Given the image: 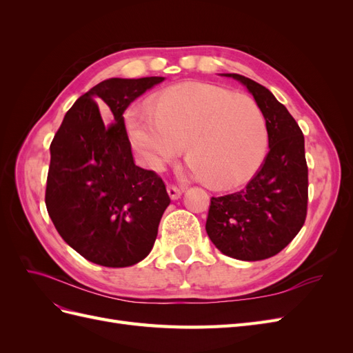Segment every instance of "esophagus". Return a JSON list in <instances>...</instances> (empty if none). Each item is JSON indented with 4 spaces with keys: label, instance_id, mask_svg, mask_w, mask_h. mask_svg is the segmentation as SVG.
Masks as SVG:
<instances>
[{
    "label": "esophagus",
    "instance_id": "esophagus-1",
    "mask_svg": "<svg viewBox=\"0 0 353 353\" xmlns=\"http://www.w3.org/2000/svg\"><path fill=\"white\" fill-rule=\"evenodd\" d=\"M168 194L170 197V200H178L181 197V194H183V190L175 187V185H168Z\"/></svg>",
    "mask_w": 353,
    "mask_h": 353
}]
</instances>
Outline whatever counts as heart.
<instances>
[{"instance_id":"heart-1","label":"heart","mask_w":353,"mask_h":353,"mask_svg":"<svg viewBox=\"0 0 353 353\" xmlns=\"http://www.w3.org/2000/svg\"><path fill=\"white\" fill-rule=\"evenodd\" d=\"M125 125L144 166L162 170L185 145L193 174L213 190L245 183L268 150V125L261 105L212 83L168 87L150 100L148 112H128Z\"/></svg>"}]
</instances>
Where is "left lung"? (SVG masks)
<instances>
[{"label":"left lung","mask_w":353,"mask_h":353,"mask_svg":"<svg viewBox=\"0 0 353 353\" xmlns=\"http://www.w3.org/2000/svg\"><path fill=\"white\" fill-rule=\"evenodd\" d=\"M222 74L241 82L261 105L268 125L270 152L245 188L210 199L206 232L230 258L268 259L297 236L306 219L305 138L285 105L268 88L239 73Z\"/></svg>","instance_id":"obj_1"}]
</instances>
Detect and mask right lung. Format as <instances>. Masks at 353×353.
<instances>
[{
	"label": "right lung",
	"instance_id": "right-lung-1",
	"mask_svg": "<svg viewBox=\"0 0 353 353\" xmlns=\"http://www.w3.org/2000/svg\"><path fill=\"white\" fill-rule=\"evenodd\" d=\"M162 77L110 78L74 101L50 145L46 205L56 230L85 259L125 268L152 252L170 199L153 170L134 163L123 112ZM97 101L110 108L105 125Z\"/></svg>",
	"mask_w": 353,
	"mask_h": 353
}]
</instances>
